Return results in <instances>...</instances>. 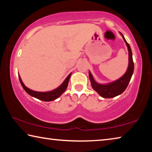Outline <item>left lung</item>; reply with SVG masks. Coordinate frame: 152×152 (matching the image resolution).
<instances>
[{"mask_svg":"<svg viewBox=\"0 0 152 152\" xmlns=\"http://www.w3.org/2000/svg\"><path fill=\"white\" fill-rule=\"evenodd\" d=\"M125 44L127 47L129 51V64L127 70L123 75L116 80L109 82L107 84H100L95 81L93 76H92L91 72L89 71V78L91 81V86L95 91H96L100 96L105 98V99H109V98L115 97L122 94L125 91L132 78V75L134 71V64H133L132 51L131 50L130 45L125 40L124 36L121 33H120Z\"/></svg>","mask_w":152,"mask_h":152,"instance_id":"8db88e82","label":"left lung"}]
</instances>
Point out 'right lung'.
Returning a JSON list of instances; mask_svg holds the SVG:
<instances>
[{"instance_id":"1","label":"right lung","mask_w":152,"mask_h":152,"mask_svg":"<svg viewBox=\"0 0 152 152\" xmlns=\"http://www.w3.org/2000/svg\"><path fill=\"white\" fill-rule=\"evenodd\" d=\"M71 74L72 73H70L68 76H67V78L64 80V81L62 82V84H61L60 86H58V88H56L54 90H52V91L48 92H37L33 91V90H31L29 88H27V86H25L19 75V78L23 88V89L26 91L27 93L29 94L30 96L35 97L36 99L41 100V101L48 102L54 101V100L57 99L58 98L60 97L61 95L66 91L67 87H68V85L69 80H70Z\"/></svg>"}]
</instances>
